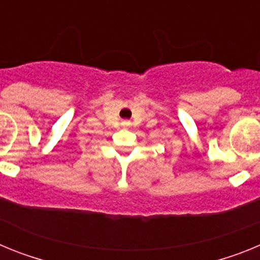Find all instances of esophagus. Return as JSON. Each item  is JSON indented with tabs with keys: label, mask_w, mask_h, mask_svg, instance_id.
Wrapping results in <instances>:
<instances>
[{
	"label": "esophagus",
	"mask_w": 260,
	"mask_h": 260,
	"mask_svg": "<svg viewBox=\"0 0 260 260\" xmlns=\"http://www.w3.org/2000/svg\"><path fill=\"white\" fill-rule=\"evenodd\" d=\"M122 125H123V126H127V125H128V122H127V121H123Z\"/></svg>",
	"instance_id": "esophagus-1"
}]
</instances>
